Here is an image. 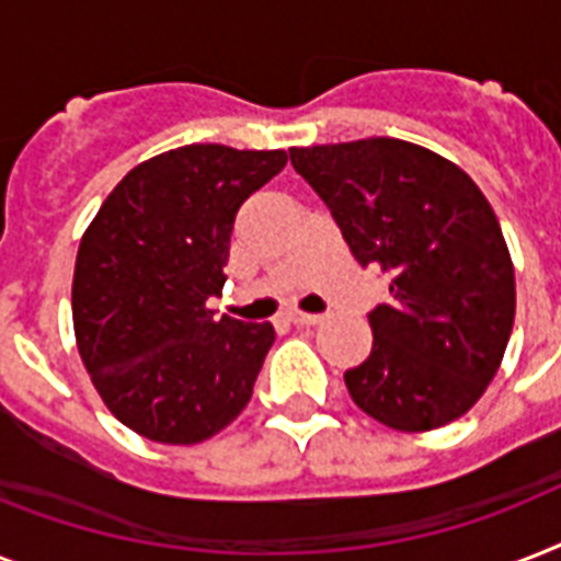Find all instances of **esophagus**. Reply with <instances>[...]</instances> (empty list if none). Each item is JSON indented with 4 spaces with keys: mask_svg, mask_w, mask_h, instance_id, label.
<instances>
[{
    "mask_svg": "<svg viewBox=\"0 0 561 561\" xmlns=\"http://www.w3.org/2000/svg\"><path fill=\"white\" fill-rule=\"evenodd\" d=\"M323 320L320 314H306V311H290V323L294 325H317Z\"/></svg>",
    "mask_w": 561,
    "mask_h": 561,
    "instance_id": "esophagus-1",
    "label": "esophagus"
}]
</instances>
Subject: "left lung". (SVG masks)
Listing matches in <instances>:
<instances>
[{
    "mask_svg": "<svg viewBox=\"0 0 561 561\" xmlns=\"http://www.w3.org/2000/svg\"><path fill=\"white\" fill-rule=\"evenodd\" d=\"M290 162L332 209L352 255L392 276V302L369 314L373 352L343 375L352 401L408 434L469 413L515 320L513 259L478 183L392 136L290 148Z\"/></svg>",
    "mask_w": 561,
    "mask_h": 561,
    "instance_id": "left-lung-1",
    "label": "left lung"
}]
</instances>
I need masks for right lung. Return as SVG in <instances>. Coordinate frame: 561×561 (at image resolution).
I'll return each mask as SVG.
<instances>
[{"mask_svg":"<svg viewBox=\"0 0 561 561\" xmlns=\"http://www.w3.org/2000/svg\"><path fill=\"white\" fill-rule=\"evenodd\" d=\"M285 151L183 145L127 171L78 247L72 323L113 416L145 439L194 445L247 408L271 323L215 317L238 206Z\"/></svg>","mask_w":561,"mask_h":561,"instance_id":"obj_1","label":"right lung"}]
</instances>
